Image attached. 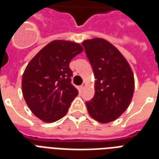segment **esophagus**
<instances>
[{"label":"esophagus","instance_id":"esophagus-1","mask_svg":"<svg viewBox=\"0 0 159 159\" xmlns=\"http://www.w3.org/2000/svg\"><path fill=\"white\" fill-rule=\"evenodd\" d=\"M86 82H83V83H82V85H81V87H80V88H81V90H82V91H83V90H84V88H85V87H86Z\"/></svg>","mask_w":159,"mask_h":159}]
</instances>
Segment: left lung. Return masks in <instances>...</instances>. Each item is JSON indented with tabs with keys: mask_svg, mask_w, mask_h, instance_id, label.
Masks as SVG:
<instances>
[{
	"mask_svg": "<svg viewBox=\"0 0 159 159\" xmlns=\"http://www.w3.org/2000/svg\"><path fill=\"white\" fill-rule=\"evenodd\" d=\"M82 45L96 78L94 97L86 102L87 111L98 122L109 123L128 108L134 90V73L120 52L106 39H87Z\"/></svg>",
	"mask_w": 159,
	"mask_h": 159,
	"instance_id": "1",
	"label": "left lung"
}]
</instances>
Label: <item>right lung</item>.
I'll use <instances>...</instances> for the list:
<instances>
[{
    "instance_id": "add662e5",
    "label": "right lung",
    "mask_w": 159,
    "mask_h": 159,
    "mask_svg": "<svg viewBox=\"0 0 159 159\" xmlns=\"http://www.w3.org/2000/svg\"><path fill=\"white\" fill-rule=\"evenodd\" d=\"M83 51L79 43L53 40L28 63L22 77V92L26 104L36 117L50 123L67 114L78 95L71 83V60Z\"/></svg>"
}]
</instances>
